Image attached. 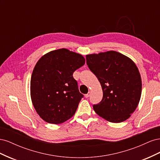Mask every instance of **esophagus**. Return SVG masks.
<instances>
[{"instance_id":"esophagus-1","label":"esophagus","mask_w":160,"mask_h":160,"mask_svg":"<svg viewBox=\"0 0 160 160\" xmlns=\"http://www.w3.org/2000/svg\"><path fill=\"white\" fill-rule=\"evenodd\" d=\"M90 94H91V93H90V92L89 91L88 93H87V94H85V98H89V97L90 96Z\"/></svg>"}]
</instances>
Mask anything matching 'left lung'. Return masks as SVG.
<instances>
[{
    "label": "left lung",
    "instance_id": "obj_1",
    "mask_svg": "<svg viewBox=\"0 0 160 160\" xmlns=\"http://www.w3.org/2000/svg\"><path fill=\"white\" fill-rule=\"evenodd\" d=\"M87 65L98 77L103 90L95 113L109 122L128 119L141 98V75L135 62L122 53L109 51L86 55Z\"/></svg>",
    "mask_w": 160,
    "mask_h": 160
}]
</instances>
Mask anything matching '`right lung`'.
<instances>
[{
  "mask_svg": "<svg viewBox=\"0 0 160 160\" xmlns=\"http://www.w3.org/2000/svg\"><path fill=\"white\" fill-rule=\"evenodd\" d=\"M81 55L66 49L52 51L38 61L31 79V97L46 122L60 124L75 113L81 98L72 74L85 64Z\"/></svg>",
  "mask_w": 160,
  "mask_h": 160,
  "instance_id": "obj_1",
  "label": "right lung"
}]
</instances>
